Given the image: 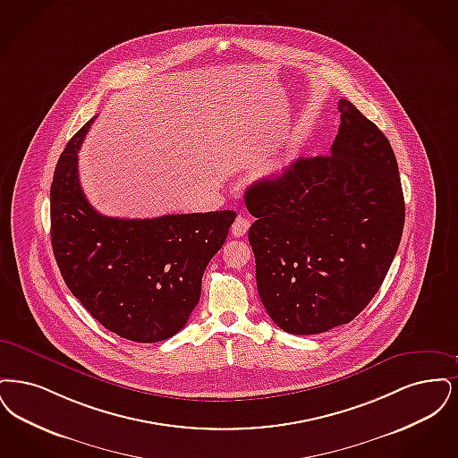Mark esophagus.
Listing matches in <instances>:
<instances>
[{
  "mask_svg": "<svg viewBox=\"0 0 458 458\" xmlns=\"http://www.w3.org/2000/svg\"><path fill=\"white\" fill-rule=\"evenodd\" d=\"M250 225H251V220L246 219V217H242V216H239L238 219L234 220L233 227H231V233H233V236L241 238V236H244V234L248 233Z\"/></svg>",
  "mask_w": 458,
  "mask_h": 458,
  "instance_id": "obj_1",
  "label": "esophagus"
}]
</instances>
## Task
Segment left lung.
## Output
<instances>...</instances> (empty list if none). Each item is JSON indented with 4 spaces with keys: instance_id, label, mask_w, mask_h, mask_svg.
<instances>
[{
    "instance_id": "8db88e82",
    "label": "left lung",
    "mask_w": 458,
    "mask_h": 458,
    "mask_svg": "<svg viewBox=\"0 0 458 458\" xmlns=\"http://www.w3.org/2000/svg\"><path fill=\"white\" fill-rule=\"evenodd\" d=\"M330 156L298 159L246 191L259 294L287 334L358 317L395 259L405 203L388 139L347 99Z\"/></svg>"
}]
</instances>
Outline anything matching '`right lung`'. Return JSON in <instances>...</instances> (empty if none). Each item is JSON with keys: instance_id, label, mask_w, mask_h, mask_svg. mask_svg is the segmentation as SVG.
<instances>
[{"instance_id": "add662e5", "label": "right lung", "mask_w": 458, "mask_h": 458, "mask_svg": "<svg viewBox=\"0 0 458 458\" xmlns=\"http://www.w3.org/2000/svg\"><path fill=\"white\" fill-rule=\"evenodd\" d=\"M63 150L51 184V244L72 294L104 328L133 342L173 337L199 304L201 277L225 242L234 210L118 219L99 214L79 179L80 145Z\"/></svg>"}]
</instances>
